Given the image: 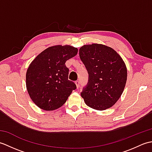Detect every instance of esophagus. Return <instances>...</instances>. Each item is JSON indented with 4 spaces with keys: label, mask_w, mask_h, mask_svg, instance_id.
I'll use <instances>...</instances> for the list:
<instances>
[{
    "label": "esophagus",
    "mask_w": 152,
    "mask_h": 152,
    "mask_svg": "<svg viewBox=\"0 0 152 152\" xmlns=\"http://www.w3.org/2000/svg\"><path fill=\"white\" fill-rule=\"evenodd\" d=\"M75 83H76V85L77 88H78L79 87H80V82L78 81V80H77V81L75 82Z\"/></svg>",
    "instance_id": "esophagus-1"
}]
</instances>
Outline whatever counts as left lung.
Segmentation results:
<instances>
[{
  "mask_svg": "<svg viewBox=\"0 0 152 152\" xmlns=\"http://www.w3.org/2000/svg\"><path fill=\"white\" fill-rule=\"evenodd\" d=\"M79 55L89 74L81 93L86 104L97 110L110 108L125 88L127 72L124 61L112 48L99 44L84 45Z\"/></svg>",
  "mask_w": 152,
  "mask_h": 152,
  "instance_id": "left-lung-1",
  "label": "left lung"
}]
</instances>
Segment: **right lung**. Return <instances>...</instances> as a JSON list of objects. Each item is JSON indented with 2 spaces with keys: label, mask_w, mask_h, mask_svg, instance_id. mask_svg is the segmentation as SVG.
<instances>
[{
  "label": "right lung",
  "mask_w": 152,
  "mask_h": 152,
  "mask_svg": "<svg viewBox=\"0 0 152 152\" xmlns=\"http://www.w3.org/2000/svg\"><path fill=\"white\" fill-rule=\"evenodd\" d=\"M78 49L73 46H53L41 52L32 61L26 74L27 89L34 104L44 110L62 106L76 86L68 79L67 60L74 57Z\"/></svg>",
  "instance_id": "1"
}]
</instances>
